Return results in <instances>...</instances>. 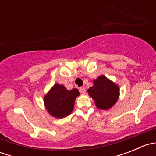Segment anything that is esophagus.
<instances>
[{"label": "esophagus", "mask_w": 156, "mask_h": 156, "mask_svg": "<svg viewBox=\"0 0 156 156\" xmlns=\"http://www.w3.org/2000/svg\"><path fill=\"white\" fill-rule=\"evenodd\" d=\"M79 91L81 93V94H85L86 93V88L84 86H83V87H81L79 88Z\"/></svg>", "instance_id": "obj_1"}]
</instances>
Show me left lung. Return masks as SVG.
<instances>
[{
  "label": "left lung",
  "mask_w": 156,
  "mask_h": 156,
  "mask_svg": "<svg viewBox=\"0 0 156 156\" xmlns=\"http://www.w3.org/2000/svg\"><path fill=\"white\" fill-rule=\"evenodd\" d=\"M97 108L108 109L116 103L119 95V87L101 75L94 81V86L87 90Z\"/></svg>",
  "instance_id": "1"
}]
</instances>
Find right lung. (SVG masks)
I'll return each instance as SVG.
<instances>
[{"label": "right lung", "mask_w": 156, "mask_h": 156, "mask_svg": "<svg viewBox=\"0 0 156 156\" xmlns=\"http://www.w3.org/2000/svg\"><path fill=\"white\" fill-rule=\"evenodd\" d=\"M79 95L77 89L68 90L63 85L56 84L44 97L47 109L51 115L64 118L72 112L75 100Z\"/></svg>", "instance_id": "obj_1"}]
</instances>
